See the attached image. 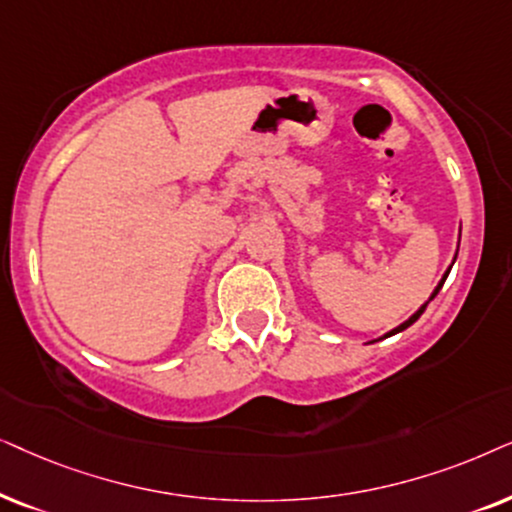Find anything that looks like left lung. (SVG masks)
<instances>
[{
  "mask_svg": "<svg viewBox=\"0 0 512 512\" xmlns=\"http://www.w3.org/2000/svg\"><path fill=\"white\" fill-rule=\"evenodd\" d=\"M447 274H449V271H447ZM447 274L445 276H442V281L438 283V288H435V292H433V295H431V299L435 297V295H438V292H440V288H442V283H445V278H447ZM424 309H426V304L424 306H421V309L417 311V313H414V316L410 318V320H405V323L403 325H400V327H395V330L393 332H388V335L386 337H391V335H395V332H403L405 330V327H410L412 323H414V320H419V316H421V313H424Z\"/></svg>",
  "mask_w": 512,
  "mask_h": 512,
  "instance_id": "1",
  "label": "left lung"
}]
</instances>
